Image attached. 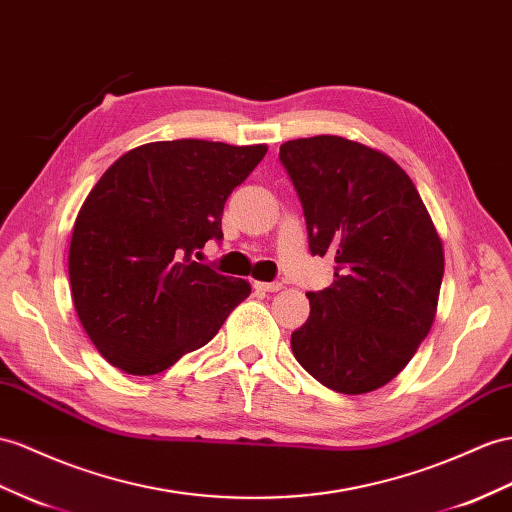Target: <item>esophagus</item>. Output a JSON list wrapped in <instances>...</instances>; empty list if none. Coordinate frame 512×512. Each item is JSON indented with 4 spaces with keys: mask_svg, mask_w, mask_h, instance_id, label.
<instances>
[{
    "mask_svg": "<svg viewBox=\"0 0 512 512\" xmlns=\"http://www.w3.org/2000/svg\"><path fill=\"white\" fill-rule=\"evenodd\" d=\"M283 287V283L272 281V283H264V281H255V290L259 292H279Z\"/></svg>",
    "mask_w": 512,
    "mask_h": 512,
    "instance_id": "34e87169",
    "label": "esophagus"
}]
</instances>
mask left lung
Segmentation results:
<instances>
[{"instance_id": "8db88e82", "label": "left lung", "mask_w": 512, "mask_h": 512, "mask_svg": "<svg viewBox=\"0 0 512 512\" xmlns=\"http://www.w3.org/2000/svg\"><path fill=\"white\" fill-rule=\"evenodd\" d=\"M303 203L313 255L335 257V279L309 292L292 333L296 361L337 393L387 385L413 359L437 316L443 244L398 162L344 136L281 144Z\"/></svg>"}]
</instances>
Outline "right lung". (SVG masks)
<instances>
[{
  "label": "right lung",
  "instance_id": "obj_1",
  "mask_svg": "<svg viewBox=\"0 0 512 512\" xmlns=\"http://www.w3.org/2000/svg\"><path fill=\"white\" fill-rule=\"evenodd\" d=\"M266 144L162 140L116 160L77 212L71 296L101 357L134 376L168 370L205 346L251 283L192 255L220 240L222 209Z\"/></svg>",
  "mask_w": 512,
  "mask_h": 512
}]
</instances>
